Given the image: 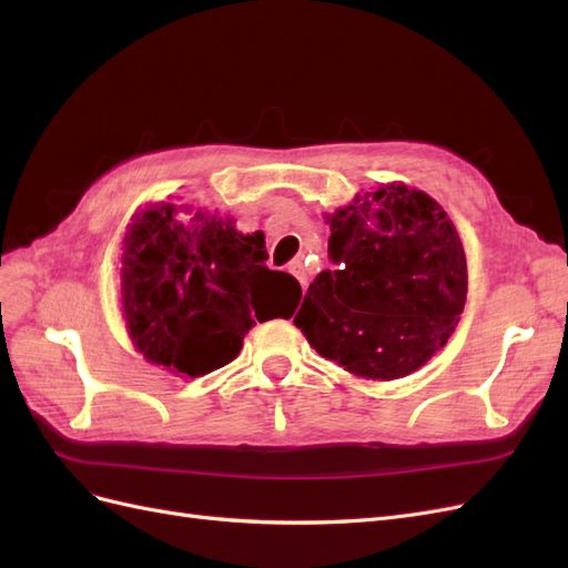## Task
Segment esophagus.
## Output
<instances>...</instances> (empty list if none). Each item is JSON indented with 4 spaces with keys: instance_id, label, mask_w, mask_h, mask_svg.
<instances>
[{
    "instance_id": "34e87169",
    "label": "esophagus",
    "mask_w": 568,
    "mask_h": 568,
    "mask_svg": "<svg viewBox=\"0 0 568 568\" xmlns=\"http://www.w3.org/2000/svg\"><path fill=\"white\" fill-rule=\"evenodd\" d=\"M288 272L294 274V277L301 282V286H303V288L307 286V272H305V267H303V263H301V261L288 263Z\"/></svg>"
}]
</instances>
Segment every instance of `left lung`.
I'll list each match as a JSON object with an SVG mask.
<instances>
[{"instance_id":"left-lung-1","label":"left lung","mask_w":568,"mask_h":568,"mask_svg":"<svg viewBox=\"0 0 568 568\" xmlns=\"http://www.w3.org/2000/svg\"><path fill=\"white\" fill-rule=\"evenodd\" d=\"M329 255L294 324L326 359L372 382L400 379L453 336L467 303V255L436 199L388 182L332 215Z\"/></svg>"}]
</instances>
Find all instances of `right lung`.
Segmentation results:
<instances>
[{
    "instance_id": "add662e5",
    "label": "right lung",
    "mask_w": 568,
    "mask_h": 568,
    "mask_svg": "<svg viewBox=\"0 0 568 568\" xmlns=\"http://www.w3.org/2000/svg\"><path fill=\"white\" fill-rule=\"evenodd\" d=\"M151 203L134 213L120 248V307L132 346L178 376L232 363L255 320H288L301 284L265 265V234L234 217Z\"/></svg>"
}]
</instances>
